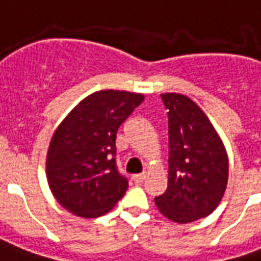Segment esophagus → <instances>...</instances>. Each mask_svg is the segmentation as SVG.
I'll use <instances>...</instances> for the list:
<instances>
[{"mask_svg":"<svg viewBox=\"0 0 261 261\" xmlns=\"http://www.w3.org/2000/svg\"><path fill=\"white\" fill-rule=\"evenodd\" d=\"M146 178V174L145 173H141V174H136V175H133V181L136 182V184H141L144 179Z\"/></svg>","mask_w":261,"mask_h":261,"instance_id":"esophagus-1","label":"esophagus"}]
</instances>
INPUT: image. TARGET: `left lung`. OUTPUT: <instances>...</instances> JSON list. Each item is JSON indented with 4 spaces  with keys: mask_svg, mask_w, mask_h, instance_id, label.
<instances>
[{
    "mask_svg": "<svg viewBox=\"0 0 261 261\" xmlns=\"http://www.w3.org/2000/svg\"><path fill=\"white\" fill-rule=\"evenodd\" d=\"M169 117V184L160 213L179 224L209 216L223 198L228 158L207 116L188 96L162 94Z\"/></svg>",
    "mask_w": 261,
    "mask_h": 261,
    "instance_id": "8db88e82",
    "label": "left lung"
}]
</instances>
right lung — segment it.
Here are the masks:
<instances>
[{
  "instance_id": "obj_1",
  "label": "right lung",
  "mask_w": 261,
  "mask_h": 261,
  "mask_svg": "<svg viewBox=\"0 0 261 261\" xmlns=\"http://www.w3.org/2000/svg\"><path fill=\"white\" fill-rule=\"evenodd\" d=\"M142 94L105 90L84 98L52 136L47 178L55 199L70 213L94 219L123 198L128 179L116 165L117 130Z\"/></svg>"
}]
</instances>
